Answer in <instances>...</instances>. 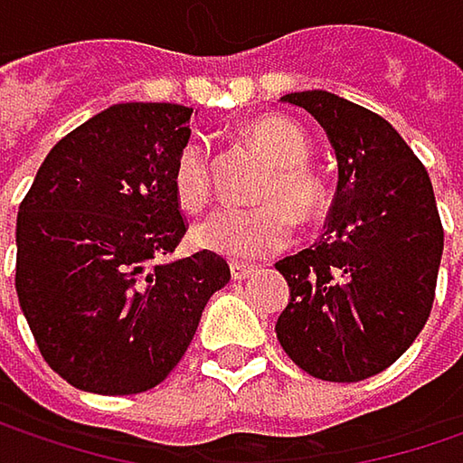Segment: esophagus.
<instances>
[{"instance_id":"obj_1","label":"esophagus","mask_w":463,"mask_h":463,"mask_svg":"<svg viewBox=\"0 0 463 463\" xmlns=\"http://www.w3.org/2000/svg\"><path fill=\"white\" fill-rule=\"evenodd\" d=\"M254 270H257L254 265H246V262H231V276L235 279V281H243V279H249Z\"/></svg>"}]
</instances>
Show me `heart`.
Wrapping results in <instances>:
<instances>
[{
  "mask_svg": "<svg viewBox=\"0 0 463 463\" xmlns=\"http://www.w3.org/2000/svg\"><path fill=\"white\" fill-rule=\"evenodd\" d=\"M246 137L273 163L257 193L265 203L249 209H220L193 231L198 246L232 260H260L287 249L295 235L292 214L311 222L322 214L326 201L322 179L306 165L311 157V141L298 123L279 115L257 118L249 123ZM171 187L176 201L190 212L209 203L212 155L201 139H190L179 149L171 168Z\"/></svg>",
  "mask_w": 463,
  "mask_h": 463,
  "instance_id": "b5f03b06",
  "label": "heart"
}]
</instances>
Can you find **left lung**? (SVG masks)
Here are the masks:
<instances>
[{
    "mask_svg": "<svg viewBox=\"0 0 463 463\" xmlns=\"http://www.w3.org/2000/svg\"><path fill=\"white\" fill-rule=\"evenodd\" d=\"M335 146L324 238L276 262L289 306L276 335L314 378L356 383L394 364L431 314L442 222L423 163L375 112L326 90L287 93Z\"/></svg>",
    "mask_w": 463,
    "mask_h": 463,
    "instance_id": "1",
    "label": "left lung"
}]
</instances>
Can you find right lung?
Listing matches in <instances>:
<instances>
[{"instance_id":"obj_1","label":"right lung","mask_w":463,"mask_h":463,"mask_svg":"<svg viewBox=\"0 0 463 463\" xmlns=\"http://www.w3.org/2000/svg\"><path fill=\"white\" fill-rule=\"evenodd\" d=\"M190 107L115 104L66 134L21 201L15 292L45 362L71 386L126 397L184 356L231 265L171 254L187 220L171 168Z\"/></svg>"}]
</instances>
